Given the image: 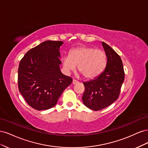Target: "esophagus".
Instances as JSON below:
<instances>
[{
	"label": "esophagus",
	"mask_w": 148,
	"mask_h": 148,
	"mask_svg": "<svg viewBox=\"0 0 148 148\" xmlns=\"http://www.w3.org/2000/svg\"><path fill=\"white\" fill-rule=\"evenodd\" d=\"M78 83V82L77 81V80H76V79H73V82H72V84H77Z\"/></svg>",
	"instance_id": "obj_1"
}]
</instances>
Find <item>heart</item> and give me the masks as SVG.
<instances>
[{
  "label": "heart",
  "mask_w": 148,
  "mask_h": 148,
  "mask_svg": "<svg viewBox=\"0 0 148 148\" xmlns=\"http://www.w3.org/2000/svg\"><path fill=\"white\" fill-rule=\"evenodd\" d=\"M107 55L104 51L90 46H80L71 49L69 56L62 59L66 72L78 66V71L86 79H93L100 76L107 65Z\"/></svg>",
  "instance_id": "1"
}]
</instances>
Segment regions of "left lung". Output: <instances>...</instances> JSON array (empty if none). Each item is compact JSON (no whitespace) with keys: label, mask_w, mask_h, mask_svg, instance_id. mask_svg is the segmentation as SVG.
<instances>
[{"label":"left lung","mask_w":148,"mask_h":148,"mask_svg":"<svg viewBox=\"0 0 148 148\" xmlns=\"http://www.w3.org/2000/svg\"><path fill=\"white\" fill-rule=\"evenodd\" d=\"M107 55V65L102 73L95 79L84 82L82 96L84 104L92 110H100L109 106L118 99L125 79L120 57L108 44L102 42Z\"/></svg>","instance_id":"8db88e82"}]
</instances>
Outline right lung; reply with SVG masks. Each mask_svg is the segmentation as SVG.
Masks as SVG:
<instances>
[{
    "label": "right lung",
    "instance_id": "1",
    "mask_svg": "<svg viewBox=\"0 0 148 148\" xmlns=\"http://www.w3.org/2000/svg\"><path fill=\"white\" fill-rule=\"evenodd\" d=\"M62 41H46L31 49L19 64L18 86L32 108L47 110L54 106L62 92L72 83L60 70L59 48Z\"/></svg>",
    "mask_w": 148,
    "mask_h": 148
}]
</instances>
